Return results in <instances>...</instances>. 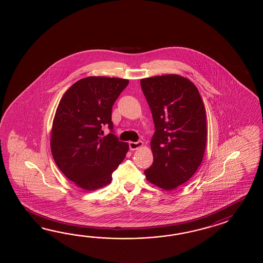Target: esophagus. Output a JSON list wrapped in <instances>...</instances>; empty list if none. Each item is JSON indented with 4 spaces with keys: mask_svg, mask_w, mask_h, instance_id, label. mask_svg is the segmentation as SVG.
Listing matches in <instances>:
<instances>
[{
    "mask_svg": "<svg viewBox=\"0 0 263 263\" xmlns=\"http://www.w3.org/2000/svg\"><path fill=\"white\" fill-rule=\"evenodd\" d=\"M143 143L139 141V142H130L129 143V147L131 151H136V149H139L140 147H143Z\"/></svg>",
    "mask_w": 263,
    "mask_h": 263,
    "instance_id": "1",
    "label": "esophagus"
}]
</instances>
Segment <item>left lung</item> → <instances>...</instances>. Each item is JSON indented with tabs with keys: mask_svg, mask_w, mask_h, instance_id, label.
I'll list each match as a JSON object with an SVG mask.
<instances>
[{
	"mask_svg": "<svg viewBox=\"0 0 263 263\" xmlns=\"http://www.w3.org/2000/svg\"><path fill=\"white\" fill-rule=\"evenodd\" d=\"M141 87L155 125L153 163L144 175L151 183L172 191L189 180L202 162L205 108L197 87L176 74L144 78Z\"/></svg>",
	"mask_w": 263,
	"mask_h": 263,
	"instance_id": "left-lung-1",
	"label": "left lung"
}]
</instances>
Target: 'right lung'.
Masks as SVG:
<instances>
[{"mask_svg":"<svg viewBox=\"0 0 263 263\" xmlns=\"http://www.w3.org/2000/svg\"><path fill=\"white\" fill-rule=\"evenodd\" d=\"M129 81L90 76L77 81L62 97L51 131L55 163L78 187L95 191L111 183V174L126 156L129 145L110 133L111 108Z\"/></svg>","mask_w":263,"mask_h":263,"instance_id":"obj_1","label":"right lung"}]
</instances>
